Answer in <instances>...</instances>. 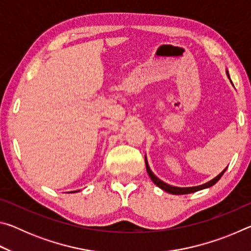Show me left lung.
Masks as SVG:
<instances>
[{"mask_svg": "<svg viewBox=\"0 0 251 251\" xmlns=\"http://www.w3.org/2000/svg\"><path fill=\"white\" fill-rule=\"evenodd\" d=\"M227 73V76L229 77V74H228V71L226 72ZM229 79H230V77H229ZM231 82V80H230ZM232 84V82H231ZM145 164H146V171L148 173V175H150L151 179L152 180V182L156 186H158L160 189H163L164 192L166 193H169V194H173V195H186V194H192V193H196L198 192V190H201V189H205V188H209V187L214 186L216 182H217L220 178H222V176L225 174V172H226L227 167L224 169V171L219 174V175L216 176L215 178H212L211 180L205 182V184L202 185H199V186H194V187H176V186H172V185H168L166 184V182H164L163 180H160L158 177H157L154 173H152L151 171L150 168V165H148V161H147V158L145 156Z\"/></svg>", "mask_w": 251, "mask_h": 251, "instance_id": "8db88e82", "label": "left lung"}]
</instances>
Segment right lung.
Masks as SVG:
<instances>
[{
    "label": "right lung",
    "instance_id": "1",
    "mask_svg": "<svg viewBox=\"0 0 251 251\" xmlns=\"http://www.w3.org/2000/svg\"><path fill=\"white\" fill-rule=\"evenodd\" d=\"M78 192V190H76V192H72V193H77Z\"/></svg>",
    "mask_w": 251,
    "mask_h": 251
}]
</instances>
